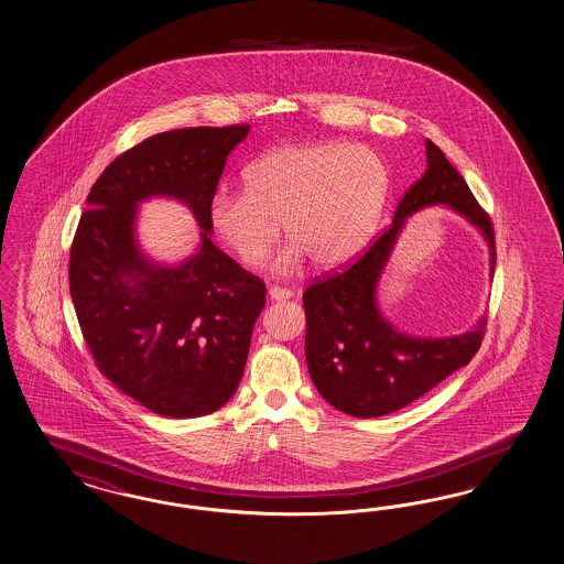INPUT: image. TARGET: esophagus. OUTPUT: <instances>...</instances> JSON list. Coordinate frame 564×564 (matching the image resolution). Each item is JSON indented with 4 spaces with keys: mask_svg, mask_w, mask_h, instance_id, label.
Segmentation results:
<instances>
[{
    "mask_svg": "<svg viewBox=\"0 0 564 564\" xmlns=\"http://www.w3.org/2000/svg\"><path fill=\"white\" fill-rule=\"evenodd\" d=\"M291 295H293V291L283 290V288H271L269 290V297L274 302H288V300H291Z\"/></svg>",
    "mask_w": 564,
    "mask_h": 564,
    "instance_id": "34e87169",
    "label": "esophagus"
}]
</instances>
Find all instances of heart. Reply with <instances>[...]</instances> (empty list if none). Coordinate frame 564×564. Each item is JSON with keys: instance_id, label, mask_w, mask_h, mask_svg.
Instances as JSON below:
<instances>
[{"instance_id": "b5f03b06", "label": "heart", "mask_w": 564, "mask_h": 564, "mask_svg": "<svg viewBox=\"0 0 564 564\" xmlns=\"http://www.w3.org/2000/svg\"><path fill=\"white\" fill-rule=\"evenodd\" d=\"M389 171L366 147L304 142L262 154L246 171V189H217L208 219L225 246L246 264H262L281 236L279 273L307 257L337 269L358 258L376 234L389 198Z\"/></svg>"}]
</instances>
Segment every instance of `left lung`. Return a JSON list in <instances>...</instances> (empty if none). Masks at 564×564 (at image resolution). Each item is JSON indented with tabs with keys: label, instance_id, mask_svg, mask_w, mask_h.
<instances>
[{
	"label": "left lung",
	"instance_id": "left-lung-1",
	"mask_svg": "<svg viewBox=\"0 0 564 564\" xmlns=\"http://www.w3.org/2000/svg\"><path fill=\"white\" fill-rule=\"evenodd\" d=\"M427 170L401 198L391 227L341 273L325 274L304 291L306 361L314 387L354 417H378L426 394L467 366L484 339L486 318L455 337H411L378 310L376 288L401 229L413 213L446 205L478 227L490 248L495 274V227L462 173L426 140Z\"/></svg>",
	"mask_w": 564,
	"mask_h": 564
}]
</instances>
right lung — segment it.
Masks as SVG:
<instances>
[{"label":"right lung","mask_w":564,"mask_h":564,"mask_svg":"<svg viewBox=\"0 0 564 564\" xmlns=\"http://www.w3.org/2000/svg\"><path fill=\"white\" fill-rule=\"evenodd\" d=\"M250 126L182 128L120 154L90 188L69 250V293L86 345L121 393L165 417H198L236 393L267 288L213 239L208 203ZM175 197L202 227L199 250L161 265L137 246L135 213Z\"/></svg>","instance_id":"1"}]
</instances>
